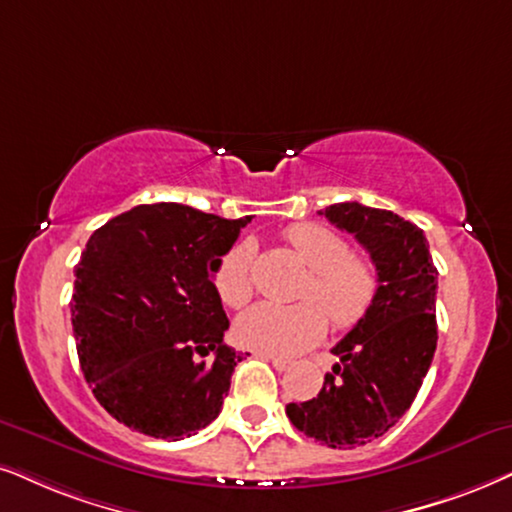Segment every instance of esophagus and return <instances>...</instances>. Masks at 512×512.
Masks as SVG:
<instances>
[{
	"label": "esophagus",
	"mask_w": 512,
	"mask_h": 512,
	"mask_svg": "<svg viewBox=\"0 0 512 512\" xmlns=\"http://www.w3.org/2000/svg\"><path fill=\"white\" fill-rule=\"evenodd\" d=\"M257 357L260 359H267V361H271V366L276 368V371H288L290 366H293V361L290 359H283V357H274V354H267V352H255Z\"/></svg>",
	"instance_id": "esophagus-1"
}]
</instances>
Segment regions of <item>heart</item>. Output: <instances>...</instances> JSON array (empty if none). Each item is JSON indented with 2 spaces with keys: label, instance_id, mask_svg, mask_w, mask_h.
Listing matches in <instances>:
<instances>
[{
  "label": "heart",
  "instance_id": "1",
  "mask_svg": "<svg viewBox=\"0 0 512 512\" xmlns=\"http://www.w3.org/2000/svg\"><path fill=\"white\" fill-rule=\"evenodd\" d=\"M286 241L300 257L309 274L295 307L255 304L234 323L238 345L267 354H297L316 345L326 333V311L335 328H352L371 312L378 297L380 278L373 262L349 252L340 234L321 224H293L286 229ZM255 250L250 243H238L219 260L215 288L224 304L243 307L255 293L252 278Z\"/></svg>",
  "mask_w": 512,
  "mask_h": 512
}]
</instances>
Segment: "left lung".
Listing matches in <instances>:
<instances>
[{
    "label": "left lung",
    "mask_w": 512,
    "mask_h": 512,
    "mask_svg": "<svg viewBox=\"0 0 512 512\" xmlns=\"http://www.w3.org/2000/svg\"><path fill=\"white\" fill-rule=\"evenodd\" d=\"M371 255L380 288L371 312L333 347L340 357L314 399L288 404L297 430L331 449L383 437L409 411L437 347V267L423 229L390 210H319Z\"/></svg>",
    "instance_id": "8db88e82"
}]
</instances>
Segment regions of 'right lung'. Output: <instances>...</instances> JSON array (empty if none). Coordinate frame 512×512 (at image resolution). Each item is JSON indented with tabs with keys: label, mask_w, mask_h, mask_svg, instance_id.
Returning a JSON list of instances; mask_svg holds the SVG:
<instances>
[{
	"label": "right lung",
	"mask_w": 512,
	"mask_h": 512,
	"mask_svg": "<svg viewBox=\"0 0 512 512\" xmlns=\"http://www.w3.org/2000/svg\"><path fill=\"white\" fill-rule=\"evenodd\" d=\"M250 217L155 203L96 229L75 267L77 357L99 404L148 437L196 435L222 411L241 354L212 274Z\"/></svg>",
	"instance_id": "obj_1"
}]
</instances>
